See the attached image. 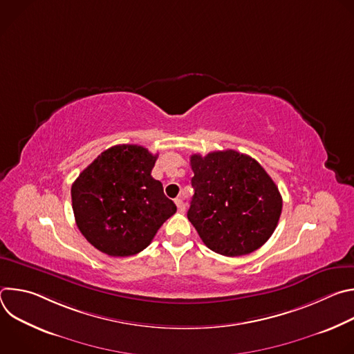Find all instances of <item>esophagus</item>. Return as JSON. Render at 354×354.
Returning a JSON list of instances; mask_svg holds the SVG:
<instances>
[{
    "mask_svg": "<svg viewBox=\"0 0 354 354\" xmlns=\"http://www.w3.org/2000/svg\"><path fill=\"white\" fill-rule=\"evenodd\" d=\"M175 203H176L178 212H179V213H185V210H186V205H185V201H183L180 197L175 198Z\"/></svg>",
    "mask_w": 354,
    "mask_h": 354,
    "instance_id": "obj_1",
    "label": "esophagus"
}]
</instances>
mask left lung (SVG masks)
Segmentation results:
<instances>
[{"mask_svg":"<svg viewBox=\"0 0 354 354\" xmlns=\"http://www.w3.org/2000/svg\"><path fill=\"white\" fill-rule=\"evenodd\" d=\"M194 194L187 218L205 245L224 257L259 249L274 232L283 207L281 194L249 156L234 149L193 154Z\"/></svg>","mask_w":354,"mask_h":354,"instance_id":"8db88e82","label":"left lung"}]
</instances>
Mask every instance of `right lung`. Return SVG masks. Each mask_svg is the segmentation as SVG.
Instances as JSON below:
<instances>
[{
  "instance_id": "add662e5",
  "label": "right lung",
  "mask_w": 354,
  "mask_h": 354,
  "mask_svg": "<svg viewBox=\"0 0 354 354\" xmlns=\"http://www.w3.org/2000/svg\"><path fill=\"white\" fill-rule=\"evenodd\" d=\"M157 157L141 145H115L73 183L77 227L104 254L120 258L138 254L176 213L162 183L151 176Z\"/></svg>"
}]
</instances>
